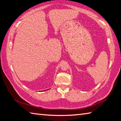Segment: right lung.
I'll return each instance as SVG.
<instances>
[{"mask_svg": "<svg viewBox=\"0 0 121 121\" xmlns=\"http://www.w3.org/2000/svg\"><path fill=\"white\" fill-rule=\"evenodd\" d=\"M44 91H45V90H44Z\"/></svg>", "mask_w": 121, "mask_h": 121, "instance_id": "1", "label": "right lung"}]
</instances>
